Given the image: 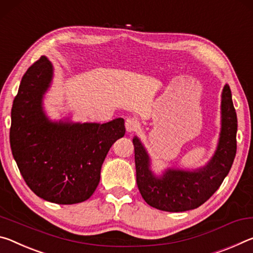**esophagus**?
<instances>
[{
    "label": "esophagus",
    "instance_id": "esophagus-1",
    "mask_svg": "<svg viewBox=\"0 0 253 253\" xmlns=\"http://www.w3.org/2000/svg\"><path fill=\"white\" fill-rule=\"evenodd\" d=\"M139 124L138 121H136L135 119L133 118H127L126 121V131L131 133V132H134L136 129H138Z\"/></svg>",
    "mask_w": 253,
    "mask_h": 253
}]
</instances>
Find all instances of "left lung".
Returning <instances> with one entry per match:
<instances>
[{
    "instance_id": "obj_1",
    "label": "left lung",
    "mask_w": 253,
    "mask_h": 253,
    "mask_svg": "<svg viewBox=\"0 0 253 253\" xmlns=\"http://www.w3.org/2000/svg\"><path fill=\"white\" fill-rule=\"evenodd\" d=\"M221 132L214 155L204 167L186 170L167 168L156 175L151 160L138 136H134L136 185L143 200L166 212H185L197 209L209 200L227 176L237 154V112L229 85L222 90Z\"/></svg>"
}]
</instances>
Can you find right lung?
Wrapping results in <instances>:
<instances>
[{
  "instance_id": "right-lung-1",
  "label": "right lung",
  "mask_w": 253,
  "mask_h": 253,
  "mask_svg": "<svg viewBox=\"0 0 253 253\" xmlns=\"http://www.w3.org/2000/svg\"><path fill=\"white\" fill-rule=\"evenodd\" d=\"M53 77L42 56L20 83L11 111L10 144L24 181L37 196L56 204H76L93 195L105 157L126 133L124 120L106 123L52 121L43 96Z\"/></svg>"
}]
</instances>
